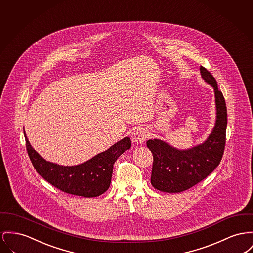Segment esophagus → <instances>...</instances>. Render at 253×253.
Returning <instances> with one entry per match:
<instances>
[{"mask_svg":"<svg viewBox=\"0 0 253 253\" xmlns=\"http://www.w3.org/2000/svg\"><path fill=\"white\" fill-rule=\"evenodd\" d=\"M147 137V132L143 128H136L132 134V140L135 144H141Z\"/></svg>","mask_w":253,"mask_h":253,"instance_id":"1","label":"esophagus"}]
</instances>
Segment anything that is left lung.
Segmentation results:
<instances>
[{"instance_id": "obj_1", "label": "left lung", "mask_w": 253, "mask_h": 253, "mask_svg": "<svg viewBox=\"0 0 253 253\" xmlns=\"http://www.w3.org/2000/svg\"><path fill=\"white\" fill-rule=\"evenodd\" d=\"M200 71L214 88L216 124L203 144L188 150H178L160 139H149L146 144L154 158L151 183L160 191L178 193L191 188L212 173L223 158L227 124L225 101L214 76L203 66Z\"/></svg>"}]
</instances>
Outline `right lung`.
<instances>
[{
    "mask_svg": "<svg viewBox=\"0 0 253 253\" xmlns=\"http://www.w3.org/2000/svg\"><path fill=\"white\" fill-rule=\"evenodd\" d=\"M24 134L30 162L37 173L63 192L87 198L97 197L108 190L114 164L123 152L131 148V139L124 137L84 164L62 166L45 161L31 147L25 132Z\"/></svg>",
    "mask_w": 253,
    "mask_h": 253,
    "instance_id": "right-lung-1",
    "label": "right lung"
}]
</instances>
